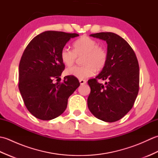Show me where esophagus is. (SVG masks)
<instances>
[{"label":"esophagus","instance_id":"1","mask_svg":"<svg viewBox=\"0 0 158 158\" xmlns=\"http://www.w3.org/2000/svg\"><path fill=\"white\" fill-rule=\"evenodd\" d=\"M86 82H87V81L85 79H80L79 80V83H80V84H81V85L85 84V83H86Z\"/></svg>","mask_w":158,"mask_h":158}]
</instances>
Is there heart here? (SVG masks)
Here are the masks:
<instances>
[{"label": "heart", "instance_id": "heart-1", "mask_svg": "<svg viewBox=\"0 0 158 158\" xmlns=\"http://www.w3.org/2000/svg\"><path fill=\"white\" fill-rule=\"evenodd\" d=\"M74 50L64 48L60 58L67 66H72L75 62L77 56H82L83 66H73L66 69L67 75L75 77L77 79H84L92 77L96 70H101L105 68L108 61V52L95 39L88 36H83L74 43Z\"/></svg>", "mask_w": 158, "mask_h": 158}]
</instances>
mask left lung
Segmentation results:
<instances>
[{
    "label": "left lung",
    "instance_id": "8db88e82",
    "mask_svg": "<svg viewBox=\"0 0 158 158\" xmlns=\"http://www.w3.org/2000/svg\"><path fill=\"white\" fill-rule=\"evenodd\" d=\"M90 36L106 41L108 61L96 78L88 80L91 88L88 108L96 118L106 122H116L130 111L138 95V60L127 42L115 33L99 32ZM98 79L107 82L104 86Z\"/></svg>",
    "mask_w": 158,
    "mask_h": 158
}]
</instances>
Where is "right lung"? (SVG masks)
I'll return each instance as SVG.
<instances>
[{"mask_svg": "<svg viewBox=\"0 0 158 158\" xmlns=\"http://www.w3.org/2000/svg\"><path fill=\"white\" fill-rule=\"evenodd\" d=\"M76 33L45 31L26 47L19 65V89L26 108L41 120H51L66 110L69 96L79 86V80L66 76L53 83L64 70L60 53Z\"/></svg>", "mask_w": 158, "mask_h": 158, "instance_id": "right-lung-1", "label": "right lung"}]
</instances>
